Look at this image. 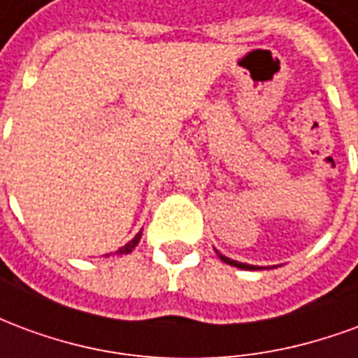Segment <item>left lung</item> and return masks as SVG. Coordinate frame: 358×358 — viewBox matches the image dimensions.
Instances as JSON below:
<instances>
[{
	"label": "left lung",
	"mask_w": 358,
	"mask_h": 358,
	"mask_svg": "<svg viewBox=\"0 0 358 358\" xmlns=\"http://www.w3.org/2000/svg\"><path fill=\"white\" fill-rule=\"evenodd\" d=\"M218 255H220V253H218ZM220 259H222L224 263L232 264V266H238V268H243V270H253V268H257V266H253V264L238 263V261H232V259H228V257H222V255H220Z\"/></svg>",
	"instance_id": "obj_1"
}]
</instances>
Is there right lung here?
<instances>
[{"instance_id": "add662e5", "label": "right lung", "mask_w": 358, "mask_h": 358, "mask_svg": "<svg viewBox=\"0 0 358 358\" xmlns=\"http://www.w3.org/2000/svg\"><path fill=\"white\" fill-rule=\"evenodd\" d=\"M140 238H141V232H140V234H136V236H134V240L128 241V243H126L124 248L118 249L117 253H130V251H132V249L136 248V245H138V241H140ZM107 257H109V255H107Z\"/></svg>"}]
</instances>
